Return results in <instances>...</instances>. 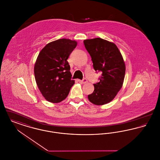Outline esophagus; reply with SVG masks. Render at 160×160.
Masks as SVG:
<instances>
[{"instance_id": "1", "label": "esophagus", "mask_w": 160, "mask_h": 160, "mask_svg": "<svg viewBox=\"0 0 160 160\" xmlns=\"http://www.w3.org/2000/svg\"><path fill=\"white\" fill-rule=\"evenodd\" d=\"M78 81L79 83H80L82 84L86 83L88 82V80H87L86 78H83L82 80H78Z\"/></svg>"}]
</instances>
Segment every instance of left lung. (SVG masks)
<instances>
[{"mask_svg": "<svg viewBox=\"0 0 160 160\" xmlns=\"http://www.w3.org/2000/svg\"><path fill=\"white\" fill-rule=\"evenodd\" d=\"M86 49L91 55L95 71L101 72L99 82L88 99L95 105H104L114 99L122 88L125 65L117 46L102 38L84 40Z\"/></svg>", "mask_w": 160, "mask_h": 160, "instance_id": "1", "label": "left lung"}]
</instances>
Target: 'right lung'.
<instances>
[{
  "label": "right lung",
  "mask_w": 160,
  "mask_h": 160,
  "mask_svg": "<svg viewBox=\"0 0 160 160\" xmlns=\"http://www.w3.org/2000/svg\"><path fill=\"white\" fill-rule=\"evenodd\" d=\"M77 42L59 39L47 44L39 53L34 67L35 80L48 101L58 103L65 99L75 82L71 80L67 59Z\"/></svg>",
  "instance_id": "right-lung-1"
}]
</instances>
